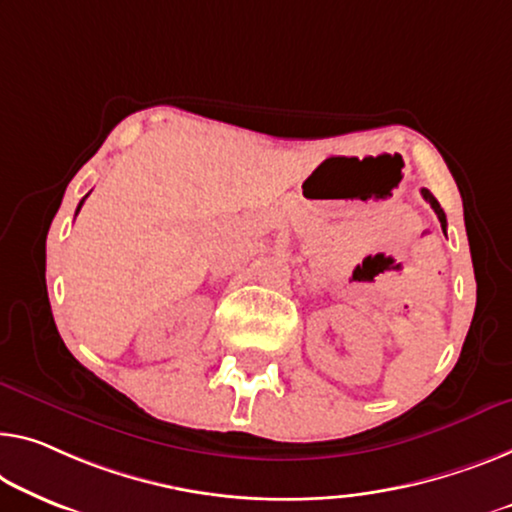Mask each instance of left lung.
<instances>
[{"mask_svg": "<svg viewBox=\"0 0 512 512\" xmlns=\"http://www.w3.org/2000/svg\"><path fill=\"white\" fill-rule=\"evenodd\" d=\"M421 195H423V200H425L427 204H430V207L434 209V213H437V218H439V223H441V227H446V213H444V209H441V207H439L437 197H434V195H432V193H430V190H427V188H423V190H421Z\"/></svg>", "mask_w": 512, "mask_h": 512, "instance_id": "1", "label": "left lung"}]
</instances>
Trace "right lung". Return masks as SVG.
Returning a JSON list of instances; mask_svg holds the SVG:
<instances>
[{"instance_id":"1","label":"right lung","mask_w":512,"mask_h":512,"mask_svg":"<svg viewBox=\"0 0 512 512\" xmlns=\"http://www.w3.org/2000/svg\"><path fill=\"white\" fill-rule=\"evenodd\" d=\"M82 202H85V200H82ZM82 202H80V204H78V211H80V207H82Z\"/></svg>"}]
</instances>
